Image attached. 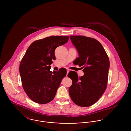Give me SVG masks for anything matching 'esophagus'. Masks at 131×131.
I'll list each match as a JSON object with an SVG mask.
<instances>
[{
	"label": "esophagus",
	"instance_id": "34e87169",
	"mask_svg": "<svg viewBox=\"0 0 131 131\" xmlns=\"http://www.w3.org/2000/svg\"><path fill=\"white\" fill-rule=\"evenodd\" d=\"M69 72H70V70H67V75H68V73H69Z\"/></svg>",
	"mask_w": 131,
	"mask_h": 131
}]
</instances>
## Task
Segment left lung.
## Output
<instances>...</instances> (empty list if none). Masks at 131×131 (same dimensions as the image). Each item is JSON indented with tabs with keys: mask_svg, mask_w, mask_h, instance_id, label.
I'll use <instances>...</instances> for the list:
<instances>
[{
	"mask_svg": "<svg viewBox=\"0 0 131 131\" xmlns=\"http://www.w3.org/2000/svg\"><path fill=\"white\" fill-rule=\"evenodd\" d=\"M79 56L75 65L82 67L84 75L78 77L75 72H69L72 80L69 93L77 105L88 107L95 103L104 93L107 85L110 60L101 44L95 39L84 36H70ZM73 77H71L70 75Z\"/></svg>",
	"mask_w": 131,
	"mask_h": 131,
	"instance_id": "obj_1",
	"label": "left lung"
}]
</instances>
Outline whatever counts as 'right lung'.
<instances>
[{
    "instance_id": "1",
    "label": "right lung",
    "mask_w": 131,
    "mask_h": 131,
    "mask_svg": "<svg viewBox=\"0 0 131 131\" xmlns=\"http://www.w3.org/2000/svg\"><path fill=\"white\" fill-rule=\"evenodd\" d=\"M69 39V36H56L35 41L23 56L19 68L22 86L34 102L46 104L54 99L67 70L62 68L51 72L50 65L56 59V49Z\"/></svg>"
}]
</instances>
